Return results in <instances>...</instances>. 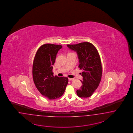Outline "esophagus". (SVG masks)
I'll list each match as a JSON object with an SVG mask.
<instances>
[{"label": "esophagus", "mask_w": 133, "mask_h": 133, "mask_svg": "<svg viewBox=\"0 0 133 133\" xmlns=\"http://www.w3.org/2000/svg\"><path fill=\"white\" fill-rule=\"evenodd\" d=\"M68 79L69 81H73V80H74V78H69Z\"/></svg>", "instance_id": "obj_1"}]
</instances>
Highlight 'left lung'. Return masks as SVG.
I'll return each mask as SVG.
<instances>
[{
  "label": "left lung",
  "mask_w": 133,
  "mask_h": 133,
  "mask_svg": "<svg viewBox=\"0 0 133 133\" xmlns=\"http://www.w3.org/2000/svg\"><path fill=\"white\" fill-rule=\"evenodd\" d=\"M69 48L76 52L79 59L78 67L82 69V85L77 91L80 97H91L100 83L102 76L101 57L96 48L88 42L77 44L67 45Z\"/></svg>",
  "instance_id": "left-lung-1"
}]
</instances>
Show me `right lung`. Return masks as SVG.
I'll use <instances>...</instances> for the list:
<instances>
[{"label": "right lung", "mask_w": 133, "mask_h": 133, "mask_svg": "<svg viewBox=\"0 0 133 133\" xmlns=\"http://www.w3.org/2000/svg\"><path fill=\"white\" fill-rule=\"evenodd\" d=\"M60 45L45 44L38 49L32 65L34 83L40 94L49 99H55L64 94L68 83L66 77L54 76L52 66Z\"/></svg>", "instance_id": "add662e5"}]
</instances>
